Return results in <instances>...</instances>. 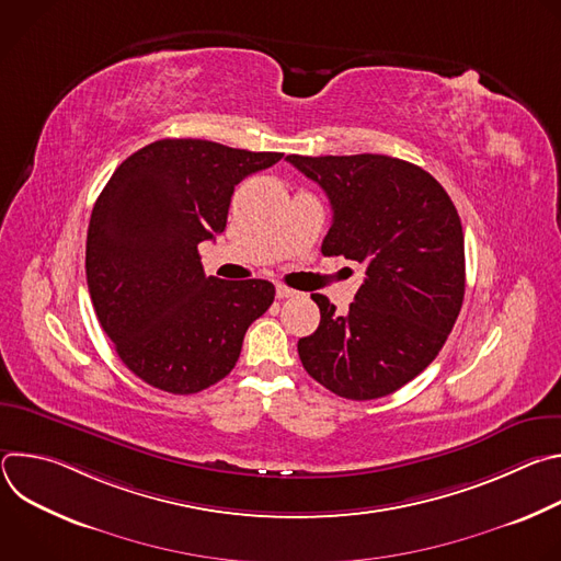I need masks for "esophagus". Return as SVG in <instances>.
Returning a JSON list of instances; mask_svg holds the SVG:
<instances>
[{
	"mask_svg": "<svg viewBox=\"0 0 561 561\" xmlns=\"http://www.w3.org/2000/svg\"><path fill=\"white\" fill-rule=\"evenodd\" d=\"M277 297L279 299H288V297H295L297 295V290H293V288H288V286H284V284H277Z\"/></svg>",
	"mask_w": 561,
	"mask_h": 561,
	"instance_id": "1",
	"label": "esophagus"
}]
</instances>
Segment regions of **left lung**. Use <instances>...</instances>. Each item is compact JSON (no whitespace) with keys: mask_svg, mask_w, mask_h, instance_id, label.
<instances>
[{"mask_svg":"<svg viewBox=\"0 0 561 561\" xmlns=\"http://www.w3.org/2000/svg\"><path fill=\"white\" fill-rule=\"evenodd\" d=\"M329 195L322 253L366 266L346 314L310 295L322 319L297 342L306 373L346 399H377L442 351L463 301V232L455 204L424 169L388 154H288Z\"/></svg>","mask_w":561,"mask_h":561,"instance_id":"1","label":"left lung"}]
</instances>
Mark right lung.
<instances>
[{
    "instance_id": "obj_1",
    "label": "right lung",
    "mask_w": 561,
    "mask_h": 561,
    "mask_svg": "<svg viewBox=\"0 0 561 561\" xmlns=\"http://www.w3.org/2000/svg\"><path fill=\"white\" fill-rule=\"evenodd\" d=\"M282 159L206 139H159L117 167L87 237L93 308L119 359L173 394L224 379L275 299L266 279L206 277L197 247L224 232L234 186Z\"/></svg>"
}]
</instances>
